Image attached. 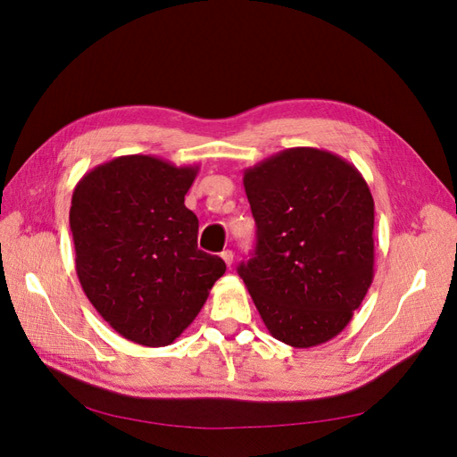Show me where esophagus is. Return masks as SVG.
I'll use <instances>...</instances> for the list:
<instances>
[{"label":"esophagus","instance_id":"obj_1","mask_svg":"<svg viewBox=\"0 0 457 457\" xmlns=\"http://www.w3.org/2000/svg\"><path fill=\"white\" fill-rule=\"evenodd\" d=\"M220 257H223V261L227 262V267H230V265H232V261H234V253H232L230 250H225L223 253H220Z\"/></svg>","mask_w":457,"mask_h":457}]
</instances>
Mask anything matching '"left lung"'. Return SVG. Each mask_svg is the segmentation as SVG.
<instances>
[{"instance_id":"obj_1","label":"left lung","mask_w":457,"mask_h":457,"mask_svg":"<svg viewBox=\"0 0 457 457\" xmlns=\"http://www.w3.org/2000/svg\"><path fill=\"white\" fill-rule=\"evenodd\" d=\"M257 225L238 274L269 334L295 349L334 339L373 280V198L353 163L297 146L244 170Z\"/></svg>"}]
</instances>
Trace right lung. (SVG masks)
Instances as JSON below:
<instances>
[{"label": "right lung", "mask_w": 457, "mask_h": 457, "mask_svg": "<svg viewBox=\"0 0 457 457\" xmlns=\"http://www.w3.org/2000/svg\"><path fill=\"white\" fill-rule=\"evenodd\" d=\"M198 165L118 156L79 179L71 205L81 287L121 337L171 345L198 316L225 261L198 250L185 205Z\"/></svg>", "instance_id": "right-lung-1"}]
</instances>
